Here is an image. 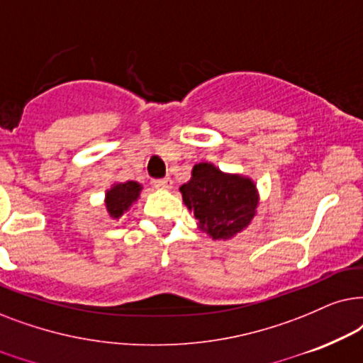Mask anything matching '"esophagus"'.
Returning <instances> with one entry per match:
<instances>
[{
  "label": "esophagus",
  "instance_id": "obj_1",
  "mask_svg": "<svg viewBox=\"0 0 363 363\" xmlns=\"http://www.w3.org/2000/svg\"><path fill=\"white\" fill-rule=\"evenodd\" d=\"M152 186L156 187V189H161V191H167L171 189L172 186V181L169 177H162V179H154L152 181Z\"/></svg>",
  "mask_w": 363,
  "mask_h": 363
}]
</instances>
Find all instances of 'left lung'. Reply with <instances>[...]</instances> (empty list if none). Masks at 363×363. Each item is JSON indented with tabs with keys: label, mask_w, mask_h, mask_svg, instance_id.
I'll use <instances>...</instances> for the list:
<instances>
[{
	"label": "left lung",
	"mask_w": 363,
	"mask_h": 363,
	"mask_svg": "<svg viewBox=\"0 0 363 363\" xmlns=\"http://www.w3.org/2000/svg\"><path fill=\"white\" fill-rule=\"evenodd\" d=\"M179 191L187 209L194 211L199 229L214 240L232 239L244 230L259 206L252 179L225 174L211 162L196 164Z\"/></svg>",
	"instance_id": "left-lung-1"
}]
</instances>
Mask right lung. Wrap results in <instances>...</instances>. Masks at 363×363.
I'll use <instances>...</instances> for the list:
<instances>
[{
  "label": "right lung",
  "instance_id": "add662e5",
  "mask_svg": "<svg viewBox=\"0 0 363 363\" xmlns=\"http://www.w3.org/2000/svg\"><path fill=\"white\" fill-rule=\"evenodd\" d=\"M143 186L136 181L119 182L114 184L109 191H106V209L111 219H121L125 212L131 209L134 202L139 199Z\"/></svg>",
  "mask_w": 363,
  "mask_h": 363
}]
</instances>
